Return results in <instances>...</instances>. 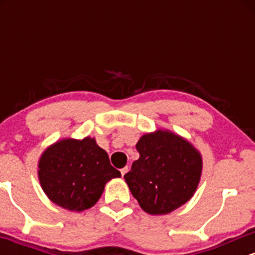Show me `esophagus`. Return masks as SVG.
<instances>
[{"label":"esophagus","instance_id":"34e87169","mask_svg":"<svg viewBox=\"0 0 255 255\" xmlns=\"http://www.w3.org/2000/svg\"><path fill=\"white\" fill-rule=\"evenodd\" d=\"M127 172H128V166H125V168L121 169V175H122V176H125V175L127 174Z\"/></svg>","mask_w":255,"mask_h":255}]
</instances>
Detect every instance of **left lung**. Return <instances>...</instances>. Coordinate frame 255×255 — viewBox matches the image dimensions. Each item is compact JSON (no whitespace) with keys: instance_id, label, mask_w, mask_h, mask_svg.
<instances>
[{"instance_id":"obj_1","label":"left lung","mask_w":255,"mask_h":255,"mask_svg":"<svg viewBox=\"0 0 255 255\" xmlns=\"http://www.w3.org/2000/svg\"><path fill=\"white\" fill-rule=\"evenodd\" d=\"M140 157L125 175L126 183L148 215H168L194 195L203 157L193 144L168 129L144 134L136 142Z\"/></svg>"}]
</instances>
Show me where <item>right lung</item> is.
Instances as JSON below:
<instances>
[{"label":"right lung","mask_w":255,"mask_h":255,"mask_svg":"<svg viewBox=\"0 0 255 255\" xmlns=\"http://www.w3.org/2000/svg\"><path fill=\"white\" fill-rule=\"evenodd\" d=\"M121 177L95 137H66L46 147L38 160V178L54 204L69 211L91 209L107 182Z\"/></svg>","instance_id":"obj_1"}]
</instances>
